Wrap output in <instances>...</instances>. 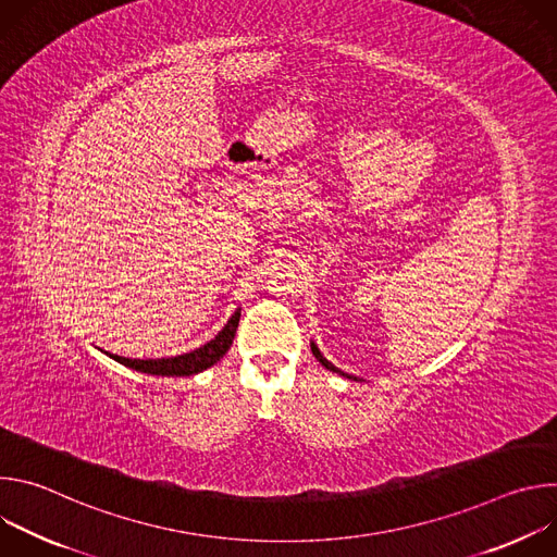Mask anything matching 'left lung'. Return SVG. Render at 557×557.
Instances as JSON below:
<instances>
[{
  "instance_id": "obj_1",
  "label": "left lung",
  "mask_w": 557,
  "mask_h": 557,
  "mask_svg": "<svg viewBox=\"0 0 557 557\" xmlns=\"http://www.w3.org/2000/svg\"><path fill=\"white\" fill-rule=\"evenodd\" d=\"M310 348H312V355L317 357V361H320L322 366H326L329 370H333V372H339V374H342V370H339V368H335V366H333V363H331V361H329V359H326V357L320 352V348H317L314 344H310Z\"/></svg>"
}]
</instances>
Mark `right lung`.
Segmentation results:
<instances>
[{
  "mask_svg": "<svg viewBox=\"0 0 557 557\" xmlns=\"http://www.w3.org/2000/svg\"><path fill=\"white\" fill-rule=\"evenodd\" d=\"M237 324H240V308L231 314V320L224 324V329L213 339H209L207 344H202L189 352L174 355V357H156V359H129V357H119V355H110V357L123 366H129L134 370L147 372V374H161V376L198 374V372L207 370L209 366H213L215 361H220V357L231 348Z\"/></svg>",
  "mask_w": 557,
  "mask_h": 557,
  "instance_id": "1",
  "label": "right lung"
}]
</instances>
